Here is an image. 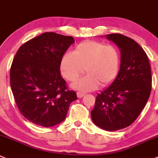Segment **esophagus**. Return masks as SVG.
Segmentation results:
<instances>
[{"mask_svg": "<svg viewBox=\"0 0 158 158\" xmlns=\"http://www.w3.org/2000/svg\"><path fill=\"white\" fill-rule=\"evenodd\" d=\"M77 97H78V98H81V97H83L84 95H85V94L83 92H81V91H77Z\"/></svg>", "mask_w": 158, "mask_h": 158, "instance_id": "1", "label": "esophagus"}]
</instances>
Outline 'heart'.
Returning a JSON list of instances; mask_svg holds the SVG:
<instances>
[{"label": "heart", "mask_w": 158, "mask_h": 158, "mask_svg": "<svg viewBox=\"0 0 158 158\" xmlns=\"http://www.w3.org/2000/svg\"><path fill=\"white\" fill-rule=\"evenodd\" d=\"M120 66V54L113 45L101 42L81 43L72 53L64 55L61 61L62 75L68 81H74L83 74H87L72 84V87L83 91L97 89L100 84L105 86L114 81Z\"/></svg>", "instance_id": "b5f03b06"}]
</instances>
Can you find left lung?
I'll return each mask as SVG.
<instances>
[{"mask_svg":"<svg viewBox=\"0 0 158 158\" xmlns=\"http://www.w3.org/2000/svg\"><path fill=\"white\" fill-rule=\"evenodd\" d=\"M106 37L120 49L121 64L111 85L97 96L90 115L96 126L112 131L135 121L150 97L152 78L148 58L135 40L118 33Z\"/></svg>","mask_w":158,"mask_h":158,"instance_id":"left-lung-1","label":"left lung"}]
</instances>
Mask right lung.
Instances as JSON below:
<instances>
[{
    "label": "right lung",
    "instance_id": "add662e5",
    "mask_svg": "<svg viewBox=\"0 0 158 158\" xmlns=\"http://www.w3.org/2000/svg\"><path fill=\"white\" fill-rule=\"evenodd\" d=\"M72 36L44 32L21 45L10 71V87L19 112L27 120L43 127L64 121L77 94L61 77L62 57Z\"/></svg>",
    "mask_w": 158,
    "mask_h": 158
}]
</instances>
